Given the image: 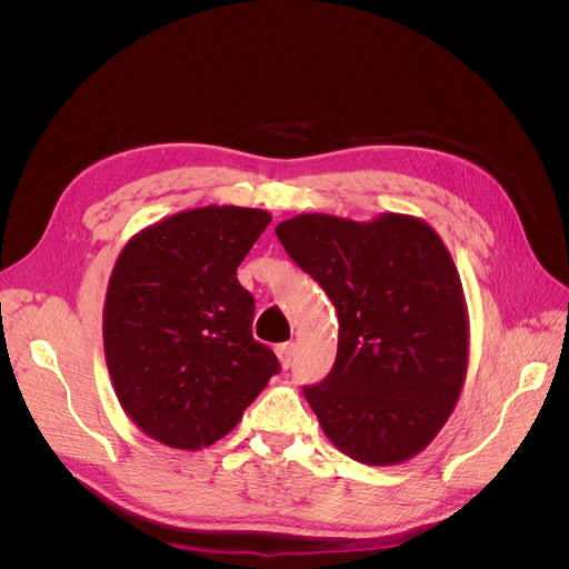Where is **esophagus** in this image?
<instances>
[{
    "instance_id": "34e87169",
    "label": "esophagus",
    "mask_w": 569,
    "mask_h": 569,
    "mask_svg": "<svg viewBox=\"0 0 569 569\" xmlns=\"http://www.w3.org/2000/svg\"><path fill=\"white\" fill-rule=\"evenodd\" d=\"M295 351H297V347L291 341L280 343V347H278V358H280V363H282L284 370L291 366V360H295Z\"/></svg>"
}]
</instances>
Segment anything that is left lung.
Instances as JSON below:
<instances>
[{
  "label": "left lung",
  "instance_id": "1",
  "mask_svg": "<svg viewBox=\"0 0 569 569\" xmlns=\"http://www.w3.org/2000/svg\"><path fill=\"white\" fill-rule=\"evenodd\" d=\"M274 234L337 308L335 366L303 387L322 432L366 465L420 453L468 372V311L441 237L401 213L370 222L303 213Z\"/></svg>",
  "mask_w": 569,
  "mask_h": 569
}]
</instances>
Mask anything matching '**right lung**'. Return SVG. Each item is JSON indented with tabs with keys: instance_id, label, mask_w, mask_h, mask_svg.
Returning a JSON list of instances; mask_svg holds the SVG:
<instances>
[{
	"instance_id": "obj_1",
	"label": "right lung",
	"mask_w": 569,
	"mask_h": 569,
	"mask_svg": "<svg viewBox=\"0 0 569 569\" xmlns=\"http://www.w3.org/2000/svg\"><path fill=\"white\" fill-rule=\"evenodd\" d=\"M270 213L203 206L137 232L113 266L104 353L128 418L170 449L199 451L242 420L280 363L251 335L237 266Z\"/></svg>"
}]
</instances>
